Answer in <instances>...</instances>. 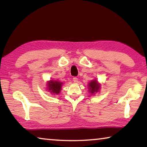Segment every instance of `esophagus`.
<instances>
[{
	"mask_svg": "<svg viewBox=\"0 0 147 147\" xmlns=\"http://www.w3.org/2000/svg\"><path fill=\"white\" fill-rule=\"evenodd\" d=\"M73 82H74V83H77L78 82V78H76V77H73Z\"/></svg>",
	"mask_w": 147,
	"mask_h": 147,
	"instance_id": "esophagus-1",
	"label": "esophagus"
}]
</instances>
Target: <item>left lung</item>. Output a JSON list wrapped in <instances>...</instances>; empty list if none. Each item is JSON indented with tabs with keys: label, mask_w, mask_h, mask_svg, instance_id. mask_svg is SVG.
<instances>
[{
	"label": "left lung",
	"mask_w": 147,
	"mask_h": 147,
	"mask_svg": "<svg viewBox=\"0 0 147 147\" xmlns=\"http://www.w3.org/2000/svg\"><path fill=\"white\" fill-rule=\"evenodd\" d=\"M88 86L89 92L92 94H95V93L98 92L100 90V88H101V86H100L97 80L91 81Z\"/></svg>",
	"instance_id": "obj_1"
}]
</instances>
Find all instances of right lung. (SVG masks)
<instances>
[{"mask_svg": "<svg viewBox=\"0 0 147 147\" xmlns=\"http://www.w3.org/2000/svg\"><path fill=\"white\" fill-rule=\"evenodd\" d=\"M63 82L58 80H51L48 82V90L53 95L59 94L61 90Z\"/></svg>", "mask_w": 147, "mask_h": 147, "instance_id": "add662e5", "label": "right lung"}]
</instances>
